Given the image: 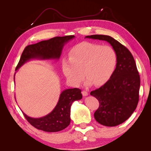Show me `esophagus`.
<instances>
[{"instance_id": "1", "label": "esophagus", "mask_w": 151, "mask_h": 151, "mask_svg": "<svg viewBox=\"0 0 151 151\" xmlns=\"http://www.w3.org/2000/svg\"><path fill=\"white\" fill-rule=\"evenodd\" d=\"M82 94H83V95L84 96H87L88 95V93L87 92V91H82Z\"/></svg>"}]
</instances>
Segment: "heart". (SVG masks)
Returning <instances> with one entry per match:
<instances>
[{
    "label": "heart",
    "mask_w": 151,
    "mask_h": 151,
    "mask_svg": "<svg viewBox=\"0 0 151 151\" xmlns=\"http://www.w3.org/2000/svg\"><path fill=\"white\" fill-rule=\"evenodd\" d=\"M68 57V59L63 60V72L74 86L81 84L84 73L87 85L104 84L111 78L117 63L116 53L112 47L88 42L73 47Z\"/></svg>",
    "instance_id": "obj_1"
}]
</instances>
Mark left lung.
<instances>
[{
    "label": "left lung",
    "mask_w": 151,
    "mask_h": 151,
    "mask_svg": "<svg viewBox=\"0 0 151 151\" xmlns=\"http://www.w3.org/2000/svg\"><path fill=\"white\" fill-rule=\"evenodd\" d=\"M86 38L106 41L116 52L117 63L111 78L90 94L99 103L95 120L104 126L118 125L132 115L139 102L140 80L135 60L129 50L111 36L94 35Z\"/></svg>",
    "instance_id": "1"
}]
</instances>
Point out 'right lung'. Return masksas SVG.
Instances as JSON below:
<instances>
[{
  "label": "right lung",
  "mask_w": 151,
  "mask_h": 151,
  "mask_svg": "<svg viewBox=\"0 0 151 151\" xmlns=\"http://www.w3.org/2000/svg\"><path fill=\"white\" fill-rule=\"evenodd\" d=\"M74 35L57 36L48 40L27 46L22 52L16 71L32 59L58 60L65 44L74 38ZM15 76V74H14ZM81 90L78 88L67 89L60 95L56 106L47 115L35 118L26 115L22 111L26 119L36 129L47 132H56L65 129L70 123V107L72 103L81 99Z\"/></svg>",
  "instance_id": "obj_1"
}]
</instances>
